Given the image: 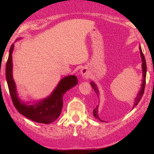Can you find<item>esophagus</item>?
Wrapping results in <instances>:
<instances>
[{
    "mask_svg": "<svg viewBox=\"0 0 154 154\" xmlns=\"http://www.w3.org/2000/svg\"><path fill=\"white\" fill-rule=\"evenodd\" d=\"M79 73H80V75H81V76H82V77H88V76H89L90 72H89V70H88V69L87 68V67H83L82 69L80 70Z\"/></svg>",
    "mask_w": 154,
    "mask_h": 154,
    "instance_id": "obj_1",
    "label": "esophagus"
}]
</instances>
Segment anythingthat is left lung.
I'll return each mask as SVG.
<instances>
[{"label":"left lung","instance_id":"1","mask_svg":"<svg viewBox=\"0 0 154 154\" xmlns=\"http://www.w3.org/2000/svg\"><path fill=\"white\" fill-rule=\"evenodd\" d=\"M139 49H140V57H141V60H142V73H143V81H142V85H141V88H140V91L138 92V93H137V96H136V98H135V101H134V104H133V107H132V109H133L134 107H135L137 105V103H139V101L140 100L141 98H142L143 95V93H144V89H145V85H146V59H145V57H144V55L143 54L142 52V49H141V47L139 46ZM90 84L91 85L92 88H93V90H94V91L95 92V93H96L97 95L98 96H99V91H98V88H97L96 85L93 82H91ZM98 106H97L96 108H95L94 110H93V115L96 119H98V120H100V121L101 122H104L103 120H101L100 119V117L98 116Z\"/></svg>","mask_w":154,"mask_h":154}]
</instances>
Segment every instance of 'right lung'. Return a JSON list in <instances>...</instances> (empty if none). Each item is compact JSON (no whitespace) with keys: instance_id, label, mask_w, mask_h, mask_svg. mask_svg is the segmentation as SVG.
<instances>
[{"instance_id":"add662e5","label":"right lung","mask_w":154,"mask_h":154,"mask_svg":"<svg viewBox=\"0 0 154 154\" xmlns=\"http://www.w3.org/2000/svg\"><path fill=\"white\" fill-rule=\"evenodd\" d=\"M14 48V45L12 44L6 66L7 84L14 105L21 114L35 122L43 124L54 122L61 114L63 106V95L66 91L77 85V77L75 75L63 77L59 81L53 93L44 99L35 102L23 101L19 98L16 83L13 79L12 54Z\"/></svg>"}]
</instances>
